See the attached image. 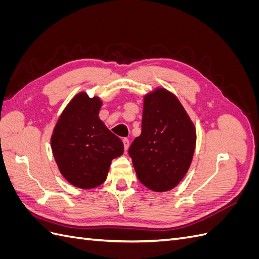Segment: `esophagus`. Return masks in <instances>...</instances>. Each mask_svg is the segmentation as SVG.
Masks as SVG:
<instances>
[{
	"label": "esophagus",
	"mask_w": 259,
	"mask_h": 259,
	"mask_svg": "<svg viewBox=\"0 0 259 259\" xmlns=\"http://www.w3.org/2000/svg\"><path fill=\"white\" fill-rule=\"evenodd\" d=\"M123 144H124V150L127 151V149L130 147V140L127 138H124L123 139Z\"/></svg>",
	"instance_id": "esophagus-1"
}]
</instances>
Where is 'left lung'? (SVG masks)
Instances as JSON below:
<instances>
[{"instance_id":"1","label":"left lung","mask_w":259,"mask_h":259,"mask_svg":"<svg viewBox=\"0 0 259 259\" xmlns=\"http://www.w3.org/2000/svg\"><path fill=\"white\" fill-rule=\"evenodd\" d=\"M194 147V126L173 94L159 89L146 96L142 134L128 149L139 182L156 192L173 189L189 168Z\"/></svg>"}]
</instances>
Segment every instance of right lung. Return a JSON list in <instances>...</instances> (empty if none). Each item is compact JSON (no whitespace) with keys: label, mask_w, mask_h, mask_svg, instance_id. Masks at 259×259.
I'll return each instance as SVG.
<instances>
[{"label":"right lung","mask_w":259,"mask_h":259,"mask_svg":"<svg viewBox=\"0 0 259 259\" xmlns=\"http://www.w3.org/2000/svg\"><path fill=\"white\" fill-rule=\"evenodd\" d=\"M99 98L77 94L60 115L52 136V150L60 173L82 189L103 184L111 161L123 154L122 140L99 119Z\"/></svg>","instance_id":"add662e5"}]
</instances>
